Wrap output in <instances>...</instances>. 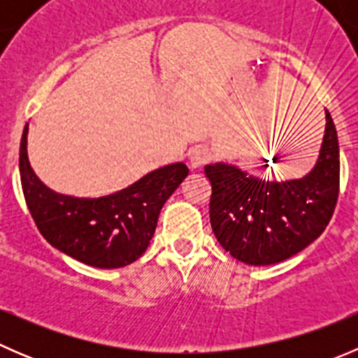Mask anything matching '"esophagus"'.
<instances>
[{
  "instance_id": "34e87169",
  "label": "esophagus",
  "mask_w": 358,
  "mask_h": 358,
  "mask_svg": "<svg viewBox=\"0 0 358 358\" xmlns=\"http://www.w3.org/2000/svg\"><path fill=\"white\" fill-rule=\"evenodd\" d=\"M209 161V152L204 147H194L190 150V168L197 169Z\"/></svg>"
}]
</instances>
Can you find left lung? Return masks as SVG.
Listing matches in <instances>:
<instances>
[{
    "instance_id": "left-lung-1",
    "label": "left lung",
    "mask_w": 358,
    "mask_h": 358,
    "mask_svg": "<svg viewBox=\"0 0 358 358\" xmlns=\"http://www.w3.org/2000/svg\"><path fill=\"white\" fill-rule=\"evenodd\" d=\"M211 182L209 220L227 252L248 265H273L326 230L339 194V143L326 109L315 166L303 178L268 182L227 162L204 166Z\"/></svg>"
}]
</instances>
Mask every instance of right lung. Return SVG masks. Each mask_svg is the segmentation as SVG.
I'll use <instances>...</instances> for the list:
<instances>
[{"label":"right lung","mask_w":358,"mask_h":358,"mask_svg":"<svg viewBox=\"0 0 358 358\" xmlns=\"http://www.w3.org/2000/svg\"><path fill=\"white\" fill-rule=\"evenodd\" d=\"M27 133L25 124L20 182L41 236L59 251L96 268H121L140 258L156 232L162 206L187 178L189 168L183 162L162 166L109 196H66L46 187L31 168Z\"/></svg>","instance_id":"1"}]
</instances>
